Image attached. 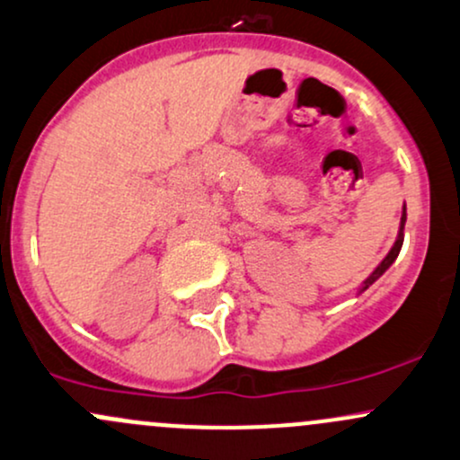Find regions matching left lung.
<instances>
[{
    "mask_svg": "<svg viewBox=\"0 0 460 460\" xmlns=\"http://www.w3.org/2000/svg\"><path fill=\"white\" fill-rule=\"evenodd\" d=\"M405 217H408V216H405V205H403V214H401V226H399V235H396V243H394L393 249H390V253L385 255L384 260H381V264H379V267H376L375 270H372V273L368 275V278L364 279V287H361V291H366V288H368L372 282H376V279H379L381 275H384L385 270L390 269V264L394 262V260H396V255H399V251H401V244H403V229H405ZM361 291H359V293H361Z\"/></svg>",
    "mask_w": 460,
    "mask_h": 460,
    "instance_id": "8db88e82",
    "label": "left lung"
}]
</instances>
